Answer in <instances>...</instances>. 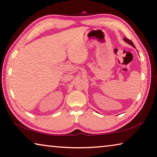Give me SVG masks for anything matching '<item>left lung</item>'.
<instances>
[{"mask_svg":"<svg viewBox=\"0 0 157 157\" xmlns=\"http://www.w3.org/2000/svg\"><path fill=\"white\" fill-rule=\"evenodd\" d=\"M124 40L125 41H126V43H128V44H130V45H131L132 47H135V45H134V44H133V43H132L131 40H129V39H128V38H124Z\"/></svg>","mask_w":157,"mask_h":157,"instance_id":"8db88e82","label":"left lung"}]
</instances>
